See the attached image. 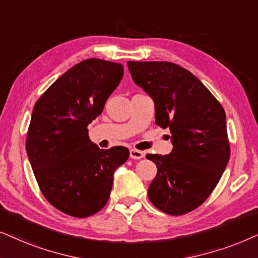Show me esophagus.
<instances>
[{"label":"esophagus","mask_w":258,"mask_h":258,"mask_svg":"<svg viewBox=\"0 0 258 258\" xmlns=\"http://www.w3.org/2000/svg\"><path fill=\"white\" fill-rule=\"evenodd\" d=\"M145 156V153L143 152V151H139V150H136V149H132L130 151V157L132 158V159H142Z\"/></svg>","instance_id":"34e87169"}]
</instances>
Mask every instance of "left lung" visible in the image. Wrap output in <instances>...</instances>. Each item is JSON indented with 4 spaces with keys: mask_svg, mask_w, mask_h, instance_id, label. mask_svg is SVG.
<instances>
[{
    "mask_svg": "<svg viewBox=\"0 0 258 258\" xmlns=\"http://www.w3.org/2000/svg\"><path fill=\"white\" fill-rule=\"evenodd\" d=\"M133 81L154 101L156 123L170 128V154H146L157 165L149 198L165 214H187L203 204L230 158L225 112L185 68L165 61H128Z\"/></svg>",
    "mask_w": 258,
    "mask_h": 258,
    "instance_id": "8db88e82",
    "label": "left lung"
}]
</instances>
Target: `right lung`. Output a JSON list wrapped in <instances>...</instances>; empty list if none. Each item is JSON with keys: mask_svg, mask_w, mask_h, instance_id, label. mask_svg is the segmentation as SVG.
<instances>
[{"mask_svg": "<svg viewBox=\"0 0 258 258\" xmlns=\"http://www.w3.org/2000/svg\"><path fill=\"white\" fill-rule=\"evenodd\" d=\"M122 75L120 63L84 60L61 75L34 106L27 154L41 192L63 214L84 218L100 211L109 198L114 171L128 159L123 146L99 149L87 130Z\"/></svg>", "mask_w": 258, "mask_h": 258, "instance_id": "1", "label": "right lung"}]
</instances>
